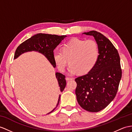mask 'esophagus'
Masks as SVG:
<instances>
[{
    "label": "esophagus",
    "instance_id": "obj_1",
    "mask_svg": "<svg viewBox=\"0 0 132 132\" xmlns=\"http://www.w3.org/2000/svg\"><path fill=\"white\" fill-rule=\"evenodd\" d=\"M65 79L67 80V81H69V80H72V78H70V77H66Z\"/></svg>",
    "mask_w": 132,
    "mask_h": 132
}]
</instances>
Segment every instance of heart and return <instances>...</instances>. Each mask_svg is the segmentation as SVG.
<instances>
[{
	"mask_svg": "<svg viewBox=\"0 0 132 132\" xmlns=\"http://www.w3.org/2000/svg\"><path fill=\"white\" fill-rule=\"evenodd\" d=\"M99 49L97 43L92 40L73 38L64 44L61 51L53 53V59L60 71L65 70L67 62L69 72L73 74H86L94 68L99 58Z\"/></svg>",
	"mask_w": 132,
	"mask_h": 132,
	"instance_id": "b5f03b06",
	"label": "heart"
}]
</instances>
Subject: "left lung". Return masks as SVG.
I'll use <instances>...</instances> for the list:
<instances>
[{
	"instance_id": "obj_1",
	"label": "left lung",
	"mask_w": 132,
	"mask_h": 132,
	"mask_svg": "<svg viewBox=\"0 0 132 132\" xmlns=\"http://www.w3.org/2000/svg\"><path fill=\"white\" fill-rule=\"evenodd\" d=\"M83 34L94 37L100 55L90 72L75 79L76 95L83 109L96 112L105 109L117 95L122 75L120 56L111 42L101 33L91 31Z\"/></svg>"
}]
</instances>
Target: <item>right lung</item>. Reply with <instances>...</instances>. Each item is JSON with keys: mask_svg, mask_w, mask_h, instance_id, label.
Wrapping results in <instances>:
<instances>
[{"mask_svg": "<svg viewBox=\"0 0 132 132\" xmlns=\"http://www.w3.org/2000/svg\"><path fill=\"white\" fill-rule=\"evenodd\" d=\"M65 37H67L66 35L57 36L56 35L45 34H37L35 35L34 36L26 40L18 46L15 50L14 59L17 58L21 54L28 51H37L43 54L54 68H55L56 64L54 63L53 59V51ZM55 76L59 83V86L60 87V92H63L66 86L65 76L58 72L55 73ZM60 98V95H59L56 108L59 103ZM56 108H54L49 113L53 112Z\"/></svg>", "mask_w": 132, "mask_h": 132, "instance_id": "obj_1", "label": "right lung"}]
</instances>
